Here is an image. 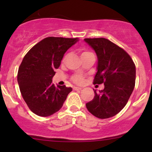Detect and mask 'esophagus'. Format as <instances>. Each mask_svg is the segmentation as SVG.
Instances as JSON below:
<instances>
[{"mask_svg":"<svg viewBox=\"0 0 152 152\" xmlns=\"http://www.w3.org/2000/svg\"><path fill=\"white\" fill-rule=\"evenodd\" d=\"M82 87H74V89L76 90V91H78V90H81L82 89Z\"/></svg>","mask_w":152,"mask_h":152,"instance_id":"esophagus-1","label":"esophagus"}]
</instances>
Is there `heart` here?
Segmentation results:
<instances>
[{
    "label": "heart",
    "mask_w": 152,
    "mask_h": 152,
    "mask_svg": "<svg viewBox=\"0 0 152 152\" xmlns=\"http://www.w3.org/2000/svg\"><path fill=\"white\" fill-rule=\"evenodd\" d=\"M86 53H88V52H83L82 54ZM72 80L76 83H82L83 82V78L82 77L81 75H75L74 77H73Z\"/></svg>",
    "instance_id": "b5f03b06"
}]
</instances>
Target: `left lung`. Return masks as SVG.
<instances>
[{"label": "left lung", "mask_w": 152, "mask_h": 152, "mask_svg": "<svg viewBox=\"0 0 152 152\" xmlns=\"http://www.w3.org/2000/svg\"><path fill=\"white\" fill-rule=\"evenodd\" d=\"M95 50L98 58L94 84H104L86 104L88 111L99 118L115 116L128 102L135 86L136 67L130 56L123 48L104 38H85Z\"/></svg>", "instance_id": "8db88e82"}]
</instances>
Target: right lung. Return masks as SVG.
Returning a JSON list of instances; mask_svg holds the SVG:
<instances>
[{
    "instance_id": "add662e5",
    "label": "right lung",
    "mask_w": 152,
    "mask_h": 152,
    "mask_svg": "<svg viewBox=\"0 0 152 152\" xmlns=\"http://www.w3.org/2000/svg\"><path fill=\"white\" fill-rule=\"evenodd\" d=\"M78 38L48 37L31 48L18 69L17 80L20 93L32 112L49 116L63 106L71 87L55 86L52 78L66 50Z\"/></svg>"
}]
</instances>
